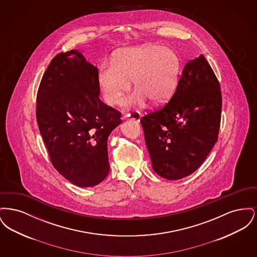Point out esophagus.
I'll return each mask as SVG.
<instances>
[{"label": "esophagus", "mask_w": 257, "mask_h": 257, "mask_svg": "<svg viewBox=\"0 0 257 257\" xmlns=\"http://www.w3.org/2000/svg\"><path fill=\"white\" fill-rule=\"evenodd\" d=\"M126 117H128V118H131V119L136 120V121H140V119H141L142 115H141V113H140L139 111L134 110V111H132V112L128 113V114L126 115Z\"/></svg>", "instance_id": "esophagus-1"}]
</instances>
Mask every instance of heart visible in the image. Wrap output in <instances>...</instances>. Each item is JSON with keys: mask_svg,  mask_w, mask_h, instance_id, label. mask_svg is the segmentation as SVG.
<instances>
[{"mask_svg": "<svg viewBox=\"0 0 257 257\" xmlns=\"http://www.w3.org/2000/svg\"><path fill=\"white\" fill-rule=\"evenodd\" d=\"M181 71V60L175 50L159 44H146L119 50L111 62L100 65L97 82L103 99L117 105L130 89L136 91L129 106L143 105L147 99L154 104L167 102L174 93Z\"/></svg>", "mask_w": 257, "mask_h": 257, "instance_id": "1", "label": "heart"}]
</instances>
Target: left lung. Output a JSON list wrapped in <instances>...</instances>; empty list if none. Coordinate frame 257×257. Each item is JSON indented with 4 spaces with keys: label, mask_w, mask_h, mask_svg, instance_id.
Masks as SVG:
<instances>
[{
    "label": "left lung",
    "mask_w": 257,
    "mask_h": 257,
    "mask_svg": "<svg viewBox=\"0 0 257 257\" xmlns=\"http://www.w3.org/2000/svg\"><path fill=\"white\" fill-rule=\"evenodd\" d=\"M220 83L203 55L189 61L169 103L143 116L154 171L178 180L196 171L218 141Z\"/></svg>",
    "instance_id": "1"
}]
</instances>
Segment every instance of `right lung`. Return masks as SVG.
Here are the masks:
<instances>
[{
    "instance_id": "1",
    "label": "right lung",
    "mask_w": 257,
    "mask_h": 257,
    "mask_svg": "<svg viewBox=\"0 0 257 257\" xmlns=\"http://www.w3.org/2000/svg\"><path fill=\"white\" fill-rule=\"evenodd\" d=\"M97 67L77 50L58 54L42 77L37 121L54 168L71 183L93 187L110 171L108 138L121 113L103 103Z\"/></svg>"
}]
</instances>
